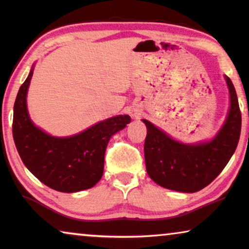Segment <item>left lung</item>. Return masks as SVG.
<instances>
[{"instance_id":"left-lung-1","label":"left lung","mask_w":249,"mask_h":249,"mask_svg":"<svg viewBox=\"0 0 249 249\" xmlns=\"http://www.w3.org/2000/svg\"><path fill=\"white\" fill-rule=\"evenodd\" d=\"M226 124L212 142L186 145L173 141L147 120L144 152L146 170L158 185L182 193H195L210 185L236 151L241 130V112L232 81Z\"/></svg>"}]
</instances>
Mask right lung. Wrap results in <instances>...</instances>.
I'll return each instance as SVG.
<instances>
[{
  "label": "right lung",
  "mask_w": 249,
  "mask_h": 249,
  "mask_svg": "<svg viewBox=\"0 0 249 249\" xmlns=\"http://www.w3.org/2000/svg\"><path fill=\"white\" fill-rule=\"evenodd\" d=\"M32 77L33 70L20 87L13 107L12 134L23 164L57 192L91 188L103 176L105 149L111 136L124 129L131 121L130 117L117 115L72 137H52L29 119L26 96Z\"/></svg>",
  "instance_id": "add662e5"
}]
</instances>
